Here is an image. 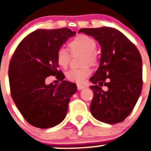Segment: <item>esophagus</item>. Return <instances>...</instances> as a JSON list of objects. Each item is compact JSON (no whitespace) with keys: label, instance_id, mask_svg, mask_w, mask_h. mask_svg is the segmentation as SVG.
Returning a JSON list of instances; mask_svg holds the SVG:
<instances>
[{"label":"esophagus","instance_id":"obj_1","mask_svg":"<svg viewBox=\"0 0 151 151\" xmlns=\"http://www.w3.org/2000/svg\"><path fill=\"white\" fill-rule=\"evenodd\" d=\"M77 88H78V90H83V89L86 88V87L84 85H80V84H78V85H77Z\"/></svg>","mask_w":151,"mask_h":151}]
</instances>
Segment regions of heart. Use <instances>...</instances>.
Instances as JSON below:
<instances>
[{
  "mask_svg": "<svg viewBox=\"0 0 151 151\" xmlns=\"http://www.w3.org/2000/svg\"><path fill=\"white\" fill-rule=\"evenodd\" d=\"M69 49L73 54L76 52H83V64H90L91 66L97 65L99 61L98 55L96 50L97 45L93 38L84 34H80L75 37L68 44ZM56 61L58 65L62 68H66L70 61V54L67 50L61 48L56 54ZM91 74V70L88 66L81 68L71 69L66 74L67 79L73 82L81 84Z\"/></svg>",
  "mask_w": 151,
  "mask_h": 151,
  "instance_id": "heart-1",
  "label": "heart"
}]
</instances>
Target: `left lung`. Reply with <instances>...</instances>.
<instances>
[{
	"instance_id": "left-lung-1",
	"label": "left lung",
	"mask_w": 151,
	"mask_h": 151,
	"mask_svg": "<svg viewBox=\"0 0 151 151\" xmlns=\"http://www.w3.org/2000/svg\"><path fill=\"white\" fill-rule=\"evenodd\" d=\"M78 32L93 37L99 43V67L90 78L93 99L90 112L107 124L124 121L136 105L142 88V61L136 46L112 27L84 28ZM108 87L107 91L101 89Z\"/></svg>"
}]
</instances>
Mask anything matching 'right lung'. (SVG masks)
Segmentation results:
<instances>
[{"label":"right lung","instance_id":"obj_1","mask_svg":"<svg viewBox=\"0 0 151 151\" xmlns=\"http://www.w3.org/2000/svg\"><path fill=\"white\" fill-rule=\"evenodd\" d=\"M76 33L68 28L35 30L21 41L12 55L9 67L11 96L26 121L34 127H52L66 117L77 87L63 81L56 54ZM50 75H56L62 83L46 85Z\"/></svg>","mask_w":151,"mask_h":151}]
</instances>
